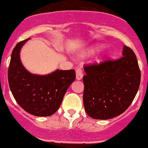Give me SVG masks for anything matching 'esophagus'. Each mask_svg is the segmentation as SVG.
Instances as JSON below:
<instances>
[{
  "label": "esophagus",
  "mask_w": 148,
  "mask_h": 148,
  "mask_svg": "<svg viewBox=\"0 0 148 148\" xmlns=\"http://www.w3.org/2000/svg\"><path fill=\"white\" fill-rule=\"evenodd\" d=\"M83 77V69L82 67H77L76 70V78L81 80Z\"/></svg>",
  "instance_id": "1"
}]
</instances>
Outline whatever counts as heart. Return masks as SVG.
Returning <instances> with one entry per match:
<instances>
[{
  "instance_id": "b5f03b06",
  "label": "heart",
  "mask_w": 148,
  "mask_h": 148,
  "mask_svg": "<svg viewBox=\"0 0 148 148\" xmlns=\"http://www.w3.org/2000/svg\"><path fill=\"white\" fill-rule=\"evenodd\" d=\"M98 48H99V47H98Z\"/></svg>"
}]
</instances>
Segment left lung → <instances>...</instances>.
Segmentation results:
<instances>
[{
    "label": "left lung",
    "mask_w": 148,
    "mask_h": 148,
    "mask_svg": "<svg viewBox=\"0 0 148 148\" xmlns=\"http://www.w3.org/2000/svg\"><path fill=\"white\" fill-rule=\"evenodd\" d=\"M84 109L95 119H109L122 114L131 105L140 83L137 56L124 46L123 56L84 64Z\"/></svg>",
    "instance_id": "left-lung-1"
}]
</instances>
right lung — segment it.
Returning <instances> with one entry per match:
<instances>
[{"label":"right lung","instance_id":"right-lung-1","mask_svg":"<svg viewBox=\"0 0 148 148\" xmlns=\"http://www.w3.org/2000/svg\"><path fill=\"white\" fill-rule=\"evenodd\" d=\"M29 39L19 42L12 51L8 72L9 87L17 103L25 111L36 116H49L58 110L76 74L74 69L56 70L45 76L27 71L19 53Z\"/></svg>","mask_w":148,"mask_h":148}]
</instances>
